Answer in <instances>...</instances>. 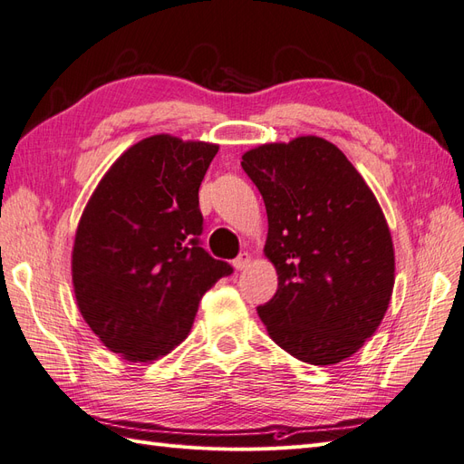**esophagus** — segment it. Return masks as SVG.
<instances>
[{
	"instance_id": "34e87169",
	"label": "esophagus",
	"mask_w": 464,
	"mask_h": 464,
	"mask_svg": "<svg viewBox=\"0 0 464 464\" xmlns=\"http://www.w3.org/2000/svg\"><path fill=\"white\" fill-rule=\"evenodd\" d=\"M249 263H251V256H249V254H240V256H237V257L234 259L236 271H244V269H247Z\"/></svg>"
}]
</instances>
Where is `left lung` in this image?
Returning a JSON list of instances; mask_svg holds the SVG:
<instances>
[{"instance_id": "1", "label": "left lung", "mask_w": 464, "mask_h": 464, "mask_svg": "<svg viewBox=\"0 0 464 464\" xmlns=\"http://www.w3.org/2000/svg\"><path fill=\"white\" fill-rule=\"evenodd\" d=\"M263 195V247L278 275L257 314L271 339L314 366L339 363L382 325L395 286L389 224L344 152L317 135L242 154Z\"/></svg>"}]
</instances>
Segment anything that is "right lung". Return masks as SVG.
I'll list each match as a JSON object with an SVG mask.
<instances>
[{
    "label": "right lung",
    "instance_id": "obj_1",
    "mask_svg": "<svg viewBox=\"0 0 464 464\" xmlns=\"http://www.w3.org/2000/svg\"><path fill=\"white\" fill-rule=\"evenodd\" d=\"M217 143L159 133L131 145L98 181L72 251L77 307L101 343L154 362L188 339L199 300L232 273L199 246V186Z\"/></svg>",
    "mask_w": 464,
    "mask_h": 464
}]
</instances>
